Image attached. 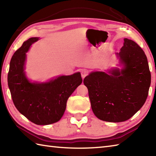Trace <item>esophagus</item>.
<instances>
[{"label":"esophagus","mask_w":156,"mask_h":156,"mask_svg":"<svg viewBox=\"0 0 156 156\" xmlns=\"http://www.w3.org/2000/svg\"><path fill=\"white\" fill-rule=\"evenodd\" d=\"M88 74V72L87 70V69H82L81 71V76L82 78H84L86 76H87Z\"/></svg>","instance_id":"esophagus-1"}]
</instances>
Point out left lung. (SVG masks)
<instances>
[{
  "mask_svg": "<svg viewBox=\"0 0 156 156\" xmlns=\"http://www.w3.org/2000/svg\"><path fill=\"white\" fill-rule=\"evenodd\" d=\"M122 68L108 73L92 72L84 79L92 110L102 121H127L143 107L151 84L146 55L135 41L124 39L123 46L116 53Z\"/></svg>",
  "mask_w": 156,
  "mask_h": 156,
  "instance_id": "1",
  "label": "left lung"
}]
</instances>
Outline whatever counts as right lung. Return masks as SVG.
Returning <instances> with one entry per match:
<instances>
[{
	"mask_svg": "<svg viewBox=\"0 0 156 156\" xmlns=\"http://www.w3.org/2000/svg\"><path fill=\"white\" fill-rule=\"evenodd\" d=\"M39 37L24 41L11 59L8 85L13 103L19 112L39 125H50L60 120L66 102L82 79L80 72L59 76L45 82H32L25 74L27 53Z\"/></svg>",
	"mask_w": 156,
	"mask_h": 156,
	"instance_id": "obj_1",
	"label": "right lung"
}]
</instances>
